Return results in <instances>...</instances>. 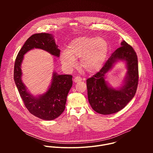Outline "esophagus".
Wrapping results in <instances>:
<instances>
[{"mask_svg": "<svg viewBox=\"0 0 153 153\" xmlns=\"http://www.w3.org/2000/svg\"><path fill=\"white\" fill-rule=\"evenodd\" d=\"M82 79L80 77L77 76V77H76L74 79V82H76V83H77V82H79L82 81Z\"/></svg>", "mask_w": 153, "mask_h": 153, "instance_id": "esophagus-1", "label": "esophagus"}]
</instances>
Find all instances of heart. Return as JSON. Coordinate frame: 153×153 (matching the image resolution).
Instances as JSON below:
<instances>
[{"instance_id":"1","label":"heart","mask_w":153,"mask_h":153,"mask_svg":"<svg viewBox=\"0 0 153 153\" xmlns=\"http://www.w3.org/2000/svg\"><path fill=\"white\" fill-rule=\"evenodd\" d=\"M108 53V43L102 38L80 37L73 40L67 51L60 56L61 63L69 68L76 66V61L80 59L82 68L87 73H94L103 65Z\"/></svg>"}]
</instances>
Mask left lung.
<instances>
[{
    "label": "left lung",
    "instance_id": "left-lung-1",
    "mask_svg": "<svg viewBox=\"0 0 153 153\" xmlns=\"http://www.w3.org/2000/svg\"><path fill=\"white\" fill-rule=\"evenodd\" d=\"M119 60L126 62L127 76L124 85L114 89L105 81V74ZM139 81L138 60L133 47L123 40L118 48L106 62L102 69L86 80L89 103L93 110L101 114L116 113L131 100L137 88Z\"/></svg>",
    "mask_w": 153,
    "mask_h": 153
}]
</instances>
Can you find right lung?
<instances>
[{
  "mask_svg": "<svg viewBox=\"0 0 153 153\" xmlns=\"http://www.w3.org/2000/svg\"><path fill=\"white\" fill-rule=\"evenodd\" d=\"M34 48L45 50L57 57L60 56V50L51 34L37 33L32 35L25 42L17 56L14 63V80L29 112L42 120H52L58 117L65 110L67 97L73 85V76L60 75L54 72L51 83L46 93L39 96L31 94L22 80L21 65L24 54Z\"/></svg>",
  "mask_w": 153,
  "mask_h": 153,
  "instance_id": "add662e5",
  "label": "right lung"
}]
</instances>
